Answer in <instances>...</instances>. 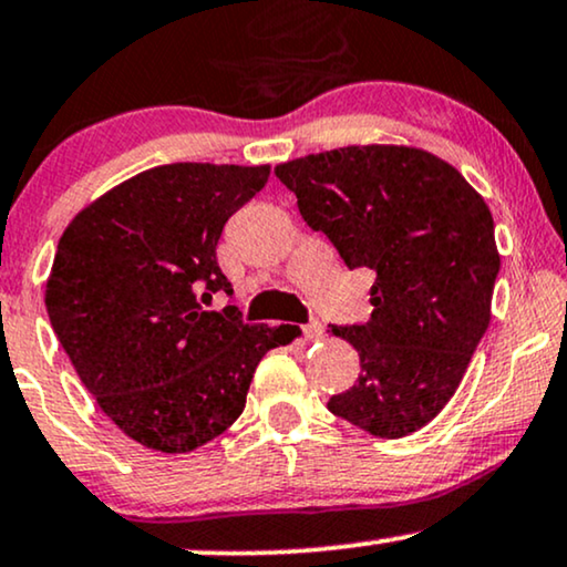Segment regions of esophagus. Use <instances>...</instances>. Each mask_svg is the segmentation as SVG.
Masks as SVG:
<instances>
[{"instance_id":"34e87169","label":"esophagus","mask_w":567,"mask_h":567,"mask_svg":"<svg viewBox=\"0 0 567 567\" xmlns=\"http://www.w3.org/2000/svg\"><path fill=\"white\" fill-rule=\"evenodd\" d=\"M303 334H306V340H319V337L324 334V327H321L319 321H311V324L303 327Z\"/></svg>"}]
</instances>
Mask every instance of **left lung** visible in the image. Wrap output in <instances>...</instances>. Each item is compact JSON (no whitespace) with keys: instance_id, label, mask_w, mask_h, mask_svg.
Returning a JSON list of instances; mask_svg holds the SVG:
<instances>
[{"instance_id":"1","label":"left lung","mask_w":567,"mask_h":567,"mask_svg":"<svg viewBox=\"0 0 567 567\" xmlns=\"http://www.w3.org/2000/svg\"><path fill=\"white\" fill-rule=\"evenodd\" d=\"M348 269L377 271L367 324L332 327L361 374L327 408L363 432H419L455 395L489 327L499 254L484 198L411 146H346L275 167Z\"/></svg>"}]
</instances>
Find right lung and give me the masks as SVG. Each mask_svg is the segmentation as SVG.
<instances>
[{
  "instance_id": "obj_1",
  "label": "right lung",
  "mask_w": 567,
  "mask_h": 567,
  "mask_svg": "<svg viewBox=\"0 0 567 567\" xmlns=\"http://www.w3.org/2000/svg\"><path fill=\"white\" fill-rule=\"evenodd\" d=\"M269 181V164L177 162L104 193L70 221L47 279L56 340L131 440L190 453L246 408L254 371L285 327L206 311L233 285L217 264L225 221Z\"/></svg>"
}]
</instances>
